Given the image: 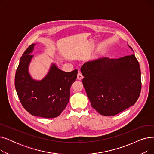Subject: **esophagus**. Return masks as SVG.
<instances>
[{
	"instance_id": "obj_1",
	"label": "esophagus",
	"mask_w": 154,
	"mask_h": 154,
	"mask_svg": "<svg viewBox=\"0 0 154 154\" xmlns=\"http://www.w3.org/2000/svg\"><path fill=\"white\" fill-rule=\"evenodd\" d=\"M83 79V76L82 75V74L80 72H79L77 74V79L78 80H82Z\"/></svg>"
}]
</instances>
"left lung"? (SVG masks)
I'll use <instances>...</instances> for the list:
<instances>
[{"instance_id": "8db88e82", "label": "left lung", "mask_w": 154, "mask_h": 154, "mask_svg": "<svg viewBox=\"0 0 154 154\" xmlns=\"http://www.w3.org/2000/svg\"><path fill=\"white\" fill-rule=\"evenodd\" d=\"M80 71L92 107L102 116L117 115L139 99L141 72L134 54L117 59L102 57L88 61Z\"/></svg>"}]
</instances>
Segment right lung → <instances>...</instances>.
Segmentation results:
<instances>
[{
    "label": "right lung",
    "mask_w": 154,
    "mask_h": 154,
    "mask_svg": "<svg viewBox=\"0 0 154 154\" xmlns=\"http://www.w3.org/2000/svg\"><path fill=\"white\" fill-rule=\"evenodd\" d=\"M36 44L30 45L20 59L15 76V87L19 100L32 116L55 118L66 109L70 99V88L77 79V70L70 72L60 70L52 63L47 74L37 80L29 72Z\"/></svg>",
    "instance_id": "1"
}]
</instances>
